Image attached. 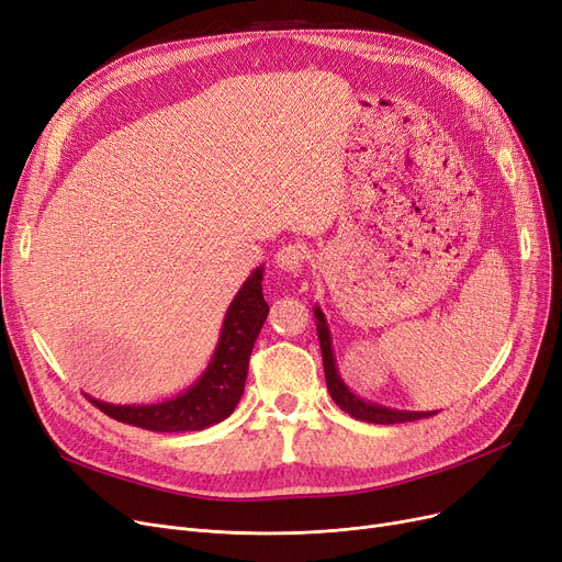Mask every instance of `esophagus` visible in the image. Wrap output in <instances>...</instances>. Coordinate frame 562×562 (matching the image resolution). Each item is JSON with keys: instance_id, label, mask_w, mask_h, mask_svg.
<instances>
[{"instance_id": "obj_1", "label": "esophagus", "mask_w": 562, "mask_h": 562, "mask_svg": "<svg viewBox=\"0 0 562 562\" xmlns=\"http://www.w3.org/2000/svg\"><path fill=\"white\" fill-rule=\"evenodd\" d=\"M307 257H310V252L305 246H301V243H289V246L278 250L276 263L286 273H299V271H303Z\"/></svg>"}]
</instances>
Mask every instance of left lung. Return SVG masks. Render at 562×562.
<instances>
[{
	"instance_id": "obj_1",
	"label": "left lung",
	"mask_w": 562,
	"mask_h": 562,
	"mask_svg": "<svg viewBox=\"0 0 562 562\" xmlns=\"http://www.w3.org/2000/svg\"><path fill=\"white\" fill-rule=\"evenodd\" d=\"M314 319H316V335H319V347H322V358H324V372H326V385L328 393L333 397V402L347 411L351 418L362 420V423H372V425H397V423H413L420 418H429L438 411H400V408H390V406H381L374 404L370 400L358 397L353 390L341 381L339 372H337V362H335V353H333V339H330V330L326 324V316L322 312V307H314Z\"/></svg>"
}]
</instances>
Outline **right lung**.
Masks as SVG:
<instances>
[{
  "label": "right lung",
  "instance_id": "obj_1",
  "mask_svg": "<svg viewBox=\"0 0 562 562\" xmlns=\"http://www.w3.org/2000/svg\"><path fill=\"white\" fill-rule=\"evenodd\" d=\"M261 280L263 266H257L227 307L209 368L186 393L156 404H110L87 395L89 402L119 423L149 431H200L229 418L246 390L250 353L268 314Z\"/></svg>",
  "mask_w": 562,
  "mask_h": 562
}]
</instances>
